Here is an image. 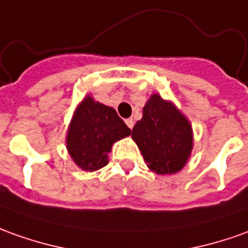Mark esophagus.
<instances>
[{
  "label": "esophagus",
  "instance_id": "1",
  "mask_svg": "<svg viewBox=\"0 0 248 248\" xmlns=\"http://www.w3.org/2000/svg\"><path fill=\"white\" fill-rule=\"evenodd\" d=\"M125 124L128 125V128H131V129H132V128H134V125H135L134 119H127V120H125Z\"/></svg>",
  "mask_w": 248,
  "mask_h": 248
}]
</instances>
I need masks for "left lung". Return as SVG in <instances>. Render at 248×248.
Wrapping results in <instances>:
<instances>
[{"label":"left lung","instance_id":"left-lung-1","mask_svg":"<svg viewBox=\"0 0 248 248\" xmlns=\"http://www.w3.org/2000/svg\"><path fill=\"white\" fill-rule=\"evenodd\" d=\"M132 139L148 169L156 174L179 171L185 166L193 147L189 121L158 94L151 95L143 108V117L135 124Z\"/></svg>","mask_w":248,"mask_h":248}]
</instances>
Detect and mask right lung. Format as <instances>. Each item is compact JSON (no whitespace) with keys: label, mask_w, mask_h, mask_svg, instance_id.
Segmentation results:
<instances>
[{"label":"right lung","mask_w":248,"mask_h":248,"mask_svg":"<svg viewBox=\"0 0 248 248\" xmlns=\"http://www.w3.org/2000/svg\"><path fill=\"white\" fill-rule=\"evenodd\" d=\"M131 134L113 108L86 97L78 107L67 135V150L85 171L107 166L108 153L114 141Z\"/></svg>","instance_id":"obj_1"}]
</instances>
